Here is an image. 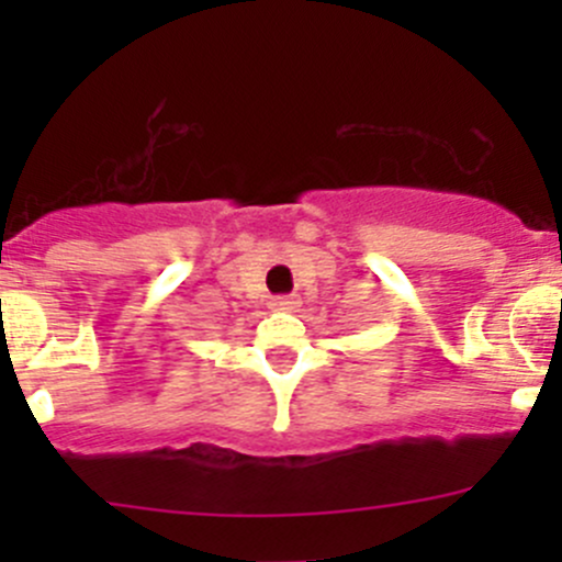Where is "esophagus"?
<instances>
[{
    "label": "esophagus",
    "instance_id": "esophagus-1",
    "mask_svg": "<svg viewBox=\"0 0 562 562\" xmlns=\"http://www.w3.org/2000/svg\"><path fill=\"white\" fill-rule=\"evenodd\" d=\"M299 303L301 301L295 295H277V299H272V308H277V312H295Z\"/></svg>",
    "mask_w": 562,
    "mask_h": 562
}]
</instances>
